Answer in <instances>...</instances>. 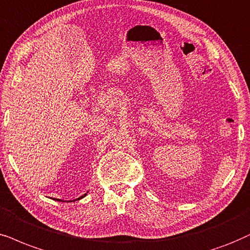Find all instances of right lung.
Instances as JSON below:
<instances>
[{
    "label": "right lung",
    "instance_id": "1",
    "mask_svg": "<svg viewBox=\"0 0 250 250\" xmlns=\"http://www.w3.org/2000/svg\"><path fill=\"white\" fill-rule=\"evenodd\" d=\"M85 196H86V194H84L83 196H81V197H78V198H76V200H74L72 202H75V201H80V200H82V198L83 197H85ZM55 201H59V202H65V201H62V200H59V198H55ZM70 202V201H69Z\"/></svg>",
    "mask_w": 250,
    "mask_h": 250
}]
</instances>
